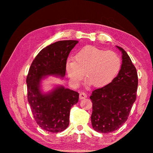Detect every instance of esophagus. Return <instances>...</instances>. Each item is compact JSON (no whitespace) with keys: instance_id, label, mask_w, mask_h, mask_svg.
Listing matches in <instances>:
<instances>
[{"instance_id":"1","label":"esophagus","mask_w":153,"mask_h":153,"mask_svg":"<svg viewBox=\"0 0 153 153\" xmlns=\"http://www.w3.org/2000/svg\"><path fill=\"white\" fill-rule=\"evenodd\" d=\"M87 97V94L84 92H80L79 93V98L80 99H84Z\"/></svg>"}]
</instances>
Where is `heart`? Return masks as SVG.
<instances>
[{"mask_svg":"<svg viewBox=\"0 0 153 153\" xmlns=\"http://www.w3.org/2000/svg\"><path fill=\"white\" fill-rule=\"evenodd\" d=\"M121 68V60L113 51H105L95 46H87L79 51L74 61L66 63L69 82L77 86L84 78L96 88L105 86L113 81Z\"/></svg>","mask_w":153,"mask_h":153,"instance_id":"obj_1","label":"heart"}]
</instances>
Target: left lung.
Returning <instances> with one entry per match:
<instances>
[{"label":"left lung","mask_w":153,"mask_h":153,"mask_svg":"<svg viewBox=\"0 0 153 153\" xmlns=\"http://www.w3.org/2000/svg\"><path fill=\"white\" fill-rule=\"evenodd\" d=\"M116 46L122 53L120 72L110 84L94 90L90 97L92 102V128L100 133L112 132L122 126L136 99V69L126 52Z\"/></svg>","instance_id":"left-lung-1"}]
</instances>
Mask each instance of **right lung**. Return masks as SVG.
<instances>
[{"label":"right lung","mask_w":153,"mask_h":153,"mask_svg":"<svg viewBox=\"0 0 153 153\" xmlns=\"http://www.w3.org/2000/svg\"><path fill=\"white\" fill-rule=\"evenodd\" d=\"M77 40H61L41 50L31 64L26 79L27 100L36 123L53 133L65 129L71 107L78 102L79 93L63 86L42 93L41 81L47 76L63 77L67 59Z\"/></svg>","instance_id":"1"}]
</instances>
